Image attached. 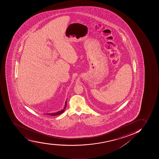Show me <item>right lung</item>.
Masks as SVG:
<instances>
[{"label": "right lung", "instance_id": "add662e5", "mask_svg": "<svg viewBox=\"0 0 159 159\" xmlns=\"http://www.w3.org/2000/svg\"><path fill=\"white\" fill-rule=\"evenodd\" d=\"M66 106H67V101H66V102H65V107L63 110H61L60 111H58V112H56V113H48V114H45L48 115H50V116H56V115L61 114L64 112L65 110L66 109Z\"/></svg>", "mask_w": 159, "mask_h": 159}]
</instances>
